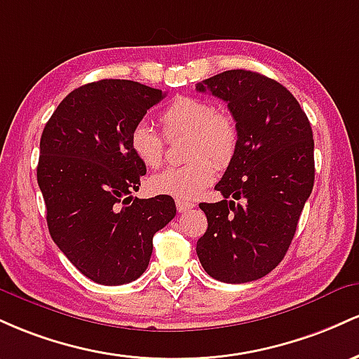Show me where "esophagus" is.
<instances>
[{
  "mask_svg": "<svg viewBox=\"0 0 359 359\" xmlns=\"http://www.w3.org/2000/svg\"><path fill=\"white\" fill-rule=\"evenodd\" d=\"M193 207H195V205H193L191 201L181 200V198L176 200V208H178V212H180V213H183V212H188V210H191Z\"/></svg>",
  "mask_w": 359,
  "mask_h": 359,
  "instance_id": "34e87169",
  "label": "esophagus"
}]
</instances>
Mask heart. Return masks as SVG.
Here are the masks:
<instances>
[{
    "instance_id": "1",
    "label": "heart",
    "mask_w": 359,
    "mask_h": 359,
    "mask_svg": "<svg viewBox=\"0 0 359 359\" xmlns=\"http://www.w3.org/2000/svg\"><path fill=\"white\" fill-rule=\"evenodd\" d=\"M161 127L166 137L188 135L183 166H171L149 180V188L158 195L190 200L198 196L215 180L217 166L231 163L239 146V128L229 114L217 111L207 100L178 96L161 111ZM130 151L144 166L158 168L163 163L164 139L147 122L132 127Z\"/></svg>"
}]
</instances>
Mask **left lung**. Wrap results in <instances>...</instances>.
<instances>
[{
    "label": "left lung",
    "mask_w": 359,
    "mask_h": 359,
    "mask_svg": "<svg viewBox=\"0 0 359 359\" xmlns=\"http://www.w3.org/2000/svg\"><path fill=\"white\" fill-rule=\"evenodd\" d=\"M196 91L224 100L239 128L236 156L215 184L224 200L200 203L208 227L196 255L224 283L259 280L287 255L312 193V127L295 96L259 72H220Z\"/></svg>",
    "instance_id": "1"
}]
</instances>
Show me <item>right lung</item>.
<instances>
[{"instance_id":"right-lung-1","label":"right lung","mask_w":359,"mask_h":359,"mask_svg":"<svg viewBox=\"0 0 359 359\" xmlns=\"http://www.w3.org/2000/svg\"><path fill=\"white\" fill-rule=\"evenodd\" d=\"M163 98L146 84L102 79L71 91L43 127L37 181L50 237L95 283L137 280L147 269L154 233L176 215L169 195L132 196L146 166L128 135Z\"/></svg>"}]
</instances>
